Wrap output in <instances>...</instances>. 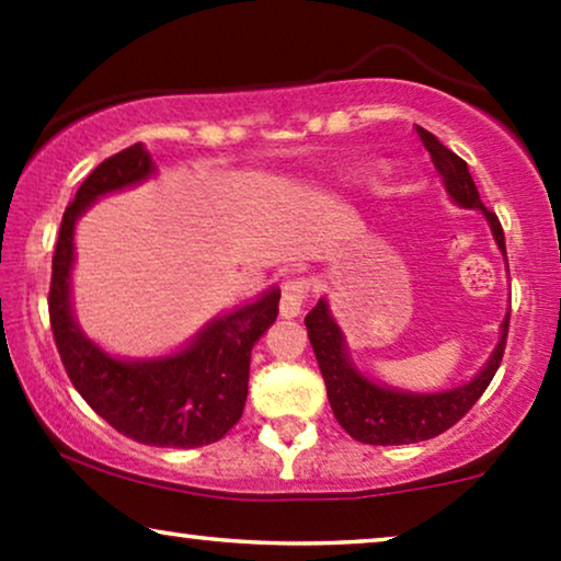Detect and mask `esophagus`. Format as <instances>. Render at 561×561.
Returning <instances> with one entry per match:
<instances>
[{
  "label": "esophagus",
  "mask_w": 561,
  "mask_h": 561,
  "mask_svg": "<svg viewBox=\"0 0 561 561\" xmlns=\"http://www.w3.org/2000/svg\"><path fill=\"white\" fill-rule=\"evenodd\" d=\"M309 290H311V283L309 278H304V275H298V278H288L283 283V294H280V317L283 319H294L301 313L306 298H309Z\"/></svg>",
  "instance_id": "obj_1"
}]
</instances>
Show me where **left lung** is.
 Masks as SVG:
<instances>
[{
  "label": "left lung",
  "instance_id": "obj_1",
  "mask_svg": "<svg viewBox=\"0 0 561 561\" xmlns=\"http://www.w3.org/2000/svg\"><path fill=\"white\" fill-rule=\"evenodd\" d=\"M416 135L421 145L428 150V156H432V163L439 171L451 202L467 206V209L482 211V217L488 219L490 229H493L497 248L505 255V237L501 221L480 202L478 186H474L465 160L457 152L444 148L424 127H416ZM505 263H508V257H505ZM508 321L511 311L505 313L501 340H497V347L493 350L485 367L470 382L451 390H442V393H405V390L375 386L363 373H357L347 357L342 329L336 327L332 313H329L324 298L306 313L304 324L309 329L313 355H317L319 370L324 375L329 403H332V411L336 421H340V426L352 439L363 444L393 447V444L434 439V436H439L455 426L480 401V396L485 393L490 380H493L497 367H501L505 340H508Z\"/></svg>",
  "mask_w": 561,
  "mask_h": 561
}]
</instances>
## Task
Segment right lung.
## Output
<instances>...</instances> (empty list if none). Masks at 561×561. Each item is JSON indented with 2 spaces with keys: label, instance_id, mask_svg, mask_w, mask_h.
<instances>
[{
  "label": "right lung",
  "instance_id": "add662e5",
  "mask_svg": "<svg viewBox=\"0 0 561 561\" xmlns=\"http://www.w3.org/2000/svg\"><path fill=\"white\" fill-rule=\"evenodd\" d=\"M156 171L142 142L99 163L66 206L53 255L50 329L73 388L129 439L194 449L219 442L244 411L252 344L278 317L280 290L206 324L186 350L158 359H117L87 340L71 311L73 227L91 202L140 183Z\"/></svg>",
  "mask_w": 561,
  "mask_h": 561
}]
</instances>
